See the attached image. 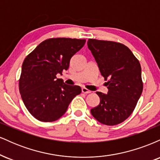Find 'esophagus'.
<instances>
[{"mask_svg": "<svg viewBox=\"0 0 160 160\" xmlns=\"http://www.w3.org/2000/svg\"><path fill=\"white\" fill-rule=\"evenodd\" d=\"M82 92L85 93V94H89V93L91 92V91L89 90V89H87L86 88L83 87V88H82Z\"/></svg>", "mask_w": 160, "mask_h": 160, "instance_id": "34e87169", "label": "esophagus"}]
</instances>
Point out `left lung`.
Segmentation results:
<instances>
[{
	"label": "left lung",
	"instance_id": "1",
	"mask_svg": "<svg viewBox=\"0 0 160 160\" xmlns=\"http://www.w3.org/2000/svg\"><path fill=\"white\" fill-rule=\"evenodd\" d=\"M87 45L101 74L108 80V94L96 92L100 103L92 108V115L108 126L121 123L132 114L142 93L140 62L120 43L89 39Z\"/></svg>",
	"mask_w": 160,
	"mask_h": 160
}]
</instances>
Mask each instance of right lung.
<instances>
[{"label": "right lung", "mask_w": 160, "mask_h": 160, "mask_svg": "<svg viewBox=\"0 0 160 160\" xmlns=\"http://www.w3.org/2000/svg\"><path fill=\"white\" fill-rule=\"evenodd\" d=\"M85 43L86 40L75 38H50L40 43L25 58L19 92L28 111L37 120H57L73 98L80 94V86L67 85L56 75L68 69L71 58Z\"/></svg>", "instance_id": "1"}]
</instances>
